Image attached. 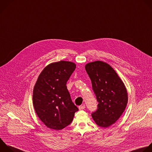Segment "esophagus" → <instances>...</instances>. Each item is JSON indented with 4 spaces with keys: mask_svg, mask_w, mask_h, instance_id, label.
<instances>
[{
    "mask_svg": "<svg viewBox=\"0 0 152 152\" xmlns=\"http://www.w3.org/2000/svg\"><path fill=\"white\" fill-rule=\"evenodd\" d=\"M85 108V104L81 105V106H80L79 107V110H83V109H84Z\"/></svg>",
    "mask_w": 152,
    "mask_h": 152,
    "instance_id": "esophagus-1",
    "label": "esophagus"
}]
</instances>
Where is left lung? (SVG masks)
<instances>
[{
  "label": "left lung",
  "mask_w": 152,
  "mask_h": 152,
  "mask_svg": "<svg viewBox=\"0 0 152 152\" xmlns=\"http://www.w3.org/2000/svg\"><path fill=\"white\" fill-rule=\"evenodd\" d=\"M85 70L98 102L92 118L97 125L107 128L118 120L127 106L126 88L116 71L105 62L89 63Z\"/></svg>",
  "instance_id": "8db88e82"
}]
</instances>
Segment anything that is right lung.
I'll return each instance as SVG.
<instances>
[{"label": "right lung", "instance_id": "add662e5", "mask_svg": "<svg viewBox=\"0 0 152 152\" xmlns=\"http://www.w3.org/2000/svg\"><path fill=\"white\" fill-rule=\"evenodd\" d=\"M76 67V64L71 61L50 63L40 73L34 85L33 103L35 112L50 129L58 131L64 128L78 111L66 86Z\"/></svg>", "mask_w": 152, "mask_h": 152}]
</instances>
